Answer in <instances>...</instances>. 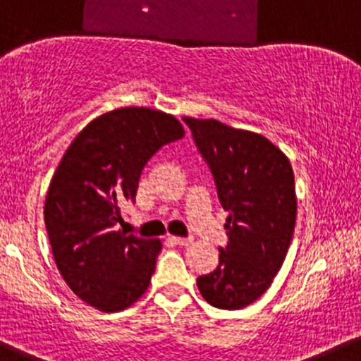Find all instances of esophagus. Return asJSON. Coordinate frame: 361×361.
Here are the masks:
<instances>
[{
    "instance_id": "esophagus-1",
    "label": "esophagus",
    "mask_w": 361,
    "mask_h": 361,
    "mask_svg": "<svg viewBox=\"0 0 361 361\" xmlns=\"http://www.w3.org/2000/svg\"><path fill=\"white\" fill-rule=\"evenodd\" d=\"M168 240L171 241L173 245H180V247H187V245L192 243V240L190 238H180V236H169Z\"/></svg>"
}]
</instances>
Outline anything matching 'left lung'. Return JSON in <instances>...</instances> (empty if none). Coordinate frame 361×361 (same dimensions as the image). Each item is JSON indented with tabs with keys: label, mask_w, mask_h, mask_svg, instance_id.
<instances>
[{
	"label": "left lung",
	"mask_w": 361,
	"mask_h": 361,
	"mask_svg": "<svg viewBox=\"0 0 361 361\" xmlns=\"http://www.w3.org/2000/svg\"><path fill=\"white\" fill-rule=\"evenodd\" d=\"M183 121L229 214L219 265L197 286L212 307L240 310L264 295L286 259L296 223L295 174L290 159L259 133L217 120Z\"/></svg>",
	"instance_id": "1"
}]
</instances>
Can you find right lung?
Segmentation results:
<instances>
[{
  "instance_id": "right-lung-1",
  "label": "right lung",
  "mask_w": 361,
  "mask_h": 361,
  "mask_svg": "<svg viewBox=\"0 0 361 361\" xmlns=\"http://www.w3.org/2000/svg\"><path fill=\"white\" fill-rule=\"evenodd\" d=\"M171 114L121 108L90 121L71 142L51 180L44 223L63 279L101 312H120L147 291L159 240L116 231L121 207L135 202L144 166L180 140Z\"/></svg>"
}]
</instances>
